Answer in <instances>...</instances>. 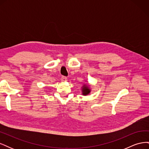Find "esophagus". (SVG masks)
Returning <instances> with one entry per match:
<instances>
[{
  "label": "esophagus",
  "instance_id": "esophagus-1",
  "mask_svg": "<svg viewBox=\"0 0 149 149\" xmlns=\"http://www.w3.org/2000/svg\"><path fill=\"white\" fill-rule=\"evenodd\" d=\"M61 80L62 81H67V78L66 77V76H62L61 78Z\"/></svg>",
  "mask_w": 149,
  "mask_h": 149
}]
</instances>
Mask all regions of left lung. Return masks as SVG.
Returning <instances> with one entry per match:
<instances>
[{
	"label": "left lung",
	"mask_w": 149,
	"mask_h": 149,
	"mask_svg": "<svg viewBox=\"0 0 149 149\" xmlns=\"http://www.w3.org/2000/svg\"><path fill=\"white\" fill-rule=\"evenodd\" d=\"M90 92H91V89H89L88 86L84 84L83 86V88H82L83 95H84V96L88 95V94H89L90 93Z\"/></svg>",
	"instance_id": "obj_1"
}]
</instances>
